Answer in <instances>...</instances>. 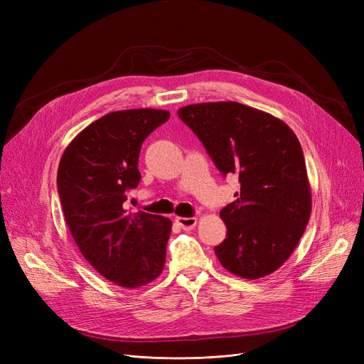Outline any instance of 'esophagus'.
Returning a JSON list of instances; mask_svg holds the SVG:
<instances>
[{
  "instance_id": "34e87169",
  "label": "esophagus",
  "mask_w": 364,
  "mask_h": 364,
  "mask_svg": "<svg viewBox=\"0 0 364 364\" xmlns=\"http://www.w3.org/2000/svg\"><path fill=\"white\" fill-rule=\"evenodd\" d=\"M176 223H178L185 230H191L197 225V218L196 217H176Z\"/></svg>"
}]
</instances>
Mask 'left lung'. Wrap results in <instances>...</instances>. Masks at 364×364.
<instances>
[{
  "label": "left lung",
  "instance_id": "left-lung-1",
  "mask_svg": "<svg viewBox=\"0 0 364 364\" xmlns=\"http://www.w3.org/2000/svg\"><path fill=\"white\" fill-rule=\"evenodd\" d=\"M178 115L218 171L238 174L237 200L220 211L228 228L214 249L220 264L245 279L267 277L291 255L311 214L299 139L279 118L237 102L183 106Z\"/></svg>",
  "mask_w": 364,
  "mask_h": 364
}]
</instances>
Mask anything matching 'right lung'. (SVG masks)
<instances>
[{
	"mask_svg": "<svg viewBox=\"0 0 364 364\" xmlns=\"http://www.w3.org/2000/svg\"><path fill=\"white\" fill-rule=\"evenodd\" d=\"M170 118L162 109L111 112L83 129L65 149L58 191L65 222L91 266L117 285L142 287L164 270L171 220L127 214V191L141 179L142 142Z\"/></svg>",
	"mask_w": 364,
	"mask_h": 364,
	"instance_id": "obj_1",
	"label": "right lung"
}]
</instances>
